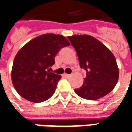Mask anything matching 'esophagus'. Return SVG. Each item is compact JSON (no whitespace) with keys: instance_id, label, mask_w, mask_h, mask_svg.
Returning a JSON list of instances; mask_svg holds the SVG:
<instances>
[{"instance_id":"1","label":"esophagus","mask_w":132,"mask_h":132,"mask_svg":"<svg viewBox=\"0 0 132 132\" xmlns=\"http://www.w3.org/2000/svg\"><path fill=\"white\" fill-rule=\"evenodd\" d=\"M70 76H71L70 74H67V73H65V74H64V77H66V78L70 77Z\"/></svg>"}]
</instances>
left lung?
<instances>
[{"mask_svg": "<svg viewBox=\"0 0 132 132\" xmlns=\"http://www.w3.org/2000/svg\"><path fill=\"white\" fill-rule=\"evenodd\" d=\"M77 52L79 65L86 71V78L76 94L86 100H95L111 92L118 81L119 71L113 54L92 36L68 37Z\"/></svg>", "mask_w": 132, "mask_h": 132, "instance_id": "left-lung-1", "label": "left lung"}]
</instances>
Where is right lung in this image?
Returning <instances> with one entry per match:
<instances>
[{
	"label": "right lung",
	"mask_w": 132,
	"mask_h": 132,
	"mask_svg": "<svg viewBox=\"0 0 132 132\" xmlns=\"http://www.w3.org/2000/svg\"><path fill=\"white\" fill-rule=\"evenodd\" d=\"M69 45L63 35L45 34L21 47L13 61L11 79L22 97L32 103H41L54 94L61 76L47 69L55 63L59 51Z\"/></svg>",
	"instance_id": "add662e5"
}]
</instances>
